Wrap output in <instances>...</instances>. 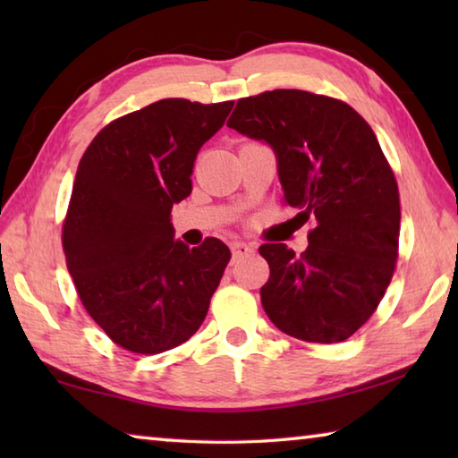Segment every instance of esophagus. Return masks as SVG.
I'll return each instance as SVG.
<instances>
[{"mask_svg": "<svg viewBox=\"0 0 458 458\" xmlns=\"http://www.w3.org/2000/svg\"><path fill=\"white\" fill-rule=\"evenodd\" d=\"M230 250H232V259L238 260L242 257H248V254H252L254 246L248 244V242H242V240H236V242L230 244Z\"/></svg>", "mask_w": 458, "mask_h": 458, "instance_id": "34e87169", "label": "esophagus"}]
</instances>
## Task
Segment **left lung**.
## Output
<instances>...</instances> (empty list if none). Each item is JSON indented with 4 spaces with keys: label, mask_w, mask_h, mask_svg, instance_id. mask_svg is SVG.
Returning <instances> with one entry per match:
<instances>
[{
    "label": "left lung",
    "mask_w": 458,
    "mask_h": 458,
    "mask_svg": "<svg viewBox=\"0 0 458 458\" xmlns=\"http://www.w3.org/2000/svg\"><path fill=\"white\" fill-rule=\"evenodd\" d=\"M228 127L273 149L284 201L317 222L301 257L260 246L268 319L303 341H345L376 311L398 259V185L374 131L341 100L286 89L240 98Z\"/></svg>",
    "instance_id": "8db88e82"
}]
</instances>
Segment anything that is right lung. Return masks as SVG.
Wrapping results in <instances>:
<instances>
[{"label":"right lung","mask_w":458,"mask_h":458,"mask_svg":"<svg viewBox=\"0 0 458 458\" xmlns=\"http://www.w3.org/2000/svg\"><path fill=\"white\" fill-rule=\"evenodd\" d=\"M234 103L164 98L113 121L76 172L62 230L84 309L114 344L161 353L206 319L230 260L218 238L175 240L172 208L191 193L193 161Z\"/></svg>","instance_id":"obj_1"}]
</instances>
